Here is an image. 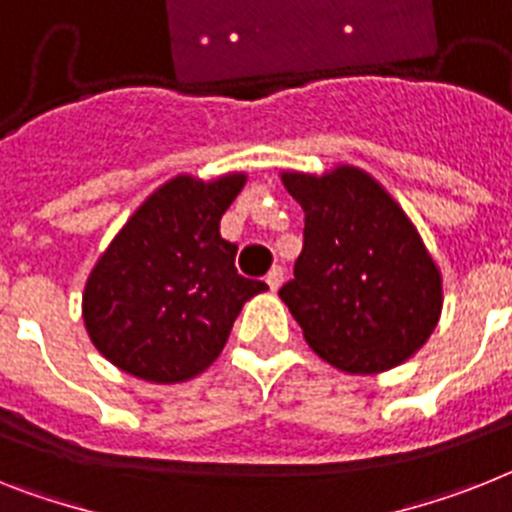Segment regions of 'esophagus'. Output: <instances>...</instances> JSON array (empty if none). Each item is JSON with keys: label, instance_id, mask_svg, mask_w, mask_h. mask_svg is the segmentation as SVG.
I'll use <instances>...</instances> for the list:
<instances>
[{"label": "esophagus", "instance_id": "1", "mask_svg": "<svg viewBox=\"0 0 512 512\" xmlns=\"http://www.w3.org/2000/svg\"><path fill=\"white\" fill-rule=\"evenodd\" d=\"M265 283H268L270 291L281 289V283H283V268H281V265H273V268H270V273L265 276Z\"/></svg>", "mask_w": 512, "mask_h": 512}]
</instances>
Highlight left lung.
<instances>
[{"instance_id": "8db88e82", "label": "left lung", "mask_w": 512, "mask_h": 512, "mask_svg": "<svg viewBox=\"0 0 512 512\" xmlns=\"http://www.w3.org/2000/svg\"><path fill=\"white\" fill-rule=\"evenodd\" d=\"M281 182L304 210V249L278 296L309 349L349 375L411 359L440 322L442 273L406 210L351 163Z\"/></svg>"}]
</instances>
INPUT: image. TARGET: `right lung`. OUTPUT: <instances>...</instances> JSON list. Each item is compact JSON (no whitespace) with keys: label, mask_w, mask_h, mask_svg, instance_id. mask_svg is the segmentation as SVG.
Wrapping results in <instances>:
<instances>
[{"label":"right lung","mask_w":512,"mask_h":512,"mask_svg":"<svg viewBox=\"0 0 512 512\" xmlns=\"http://www.w3.org/2000/svg\"><path fill=\"white\" fill-rule=\"evenodd\" d=\"M247 174H176L101 252L83 291L90 341L127 375L174 385L216 362L244 302L268 286L236 273L218 231Z\"/></svg>","instance_id":"1"}]
</instances>
